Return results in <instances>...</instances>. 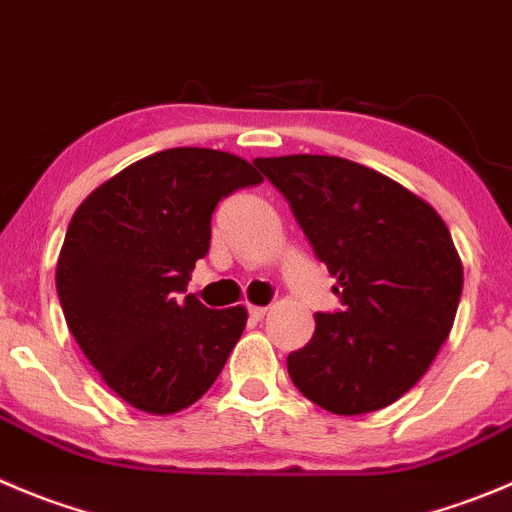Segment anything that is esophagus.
<instances>
[{"label": "esophagus", "mask_w": 512, "mask_h": 512, "mask_svg": "<svg viewBox=\"0 0 512 512\" xmlns=\"http://www.w3.org/2000/svg\"><path fill=\"white\" fill-rule=\"evenodd\" d=\"M266 311H269V306H256V304H248V314H251V319H264Z\"/></svg>", "instance_id": "1"}]
</instances>
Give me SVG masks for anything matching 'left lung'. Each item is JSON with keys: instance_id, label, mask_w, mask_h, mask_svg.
I'll return each mask as SVG.
<instances>
[{"instance_id": "obj_1", "label": "left lung", "mask_w": 512, "mask_h": 512, "mask_svg": "<svg viewBox=\"0 0 512 512\" xmlns=\"http://www.w3.org/2000/svg\"><path fill=\"white\" fill-rule=\"evenodd\" d=\"M337 276V314L286 359L291 382L334 415H367L410 392L455 321L462 261L440 213L397 180L337 155L256 158Z\"/></svg>"}]
</instances>
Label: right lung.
Here are the masks:
<instances>
[{"mask_svg": "<svg viewBox=\"0 0 512 512\" xmlns=\"http://www.w3.org/2000/svg\"><path fill=\"white\" fill-rule=\"evenodd\" d=\"M233 153L170 148L97 186L72 216L57 259V294L72 337L130 407L173 415L203 397L241 339L243 306L180 301L211 246V216L261 183Z\"/></svg>", "mask_w": 512, "mask_h": 512, "instance_id": "obj_1", "label": "right lung"}]
</instances>
